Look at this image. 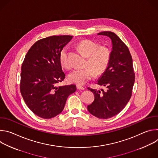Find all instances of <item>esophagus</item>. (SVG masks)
<instances>
[{
  "label": "esophagus",
  "instance_id": "esophagus-1",
  "mask_svg": "<svg viewBox=\"0 0 158 158\" xmlns=\"http://www.w3.org/2000/svg\"><path fill=\"white\" fill-rule=\"evenodd\" d=\"M77 89H79V90H84L85 89V87H82V86H81L80 85H77Z\"/></svg>",
  "mask_w": 158,
  "mask_h": 158
}]
</instances>
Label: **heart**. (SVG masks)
<instances>
[{"label": "heart", "instance_id": "obj_1", "mask_svg": "<svg viewBox=\"0 0 158 158\" xmlns=\"http://www.w3.org/2000/svg\"><path fill=\"white\" fill-rule=\"evenodd\" d=\"M77 48L85 56L87 57V65L89 66L84 69L73 70L69 74L68 79L72 83L81 85L92 79L95 76V73L99 75L105 71L109 63L110 52L107 47L99 46L98 43L90 39L79 42ZM68 54V48L65 47L59 54L60 64L65 69H69L71 66Z\"/></svg>", "mask_w": 158, "mask_h": 158}]
</instances>
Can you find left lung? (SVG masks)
<instances>
[{
  "label": "left lung",
  "mask_w": 158,
  "mask_h": 158,
  "mask_svg": "<svg viewBox=\"0 0 158 158\" xmlns=\"http://www.w3.org/2000/svg\"><path fill=\"white\" fill-rule=\"evenodd\" d=\"M98 35L110 39L112 51L107 69L98 80V84L106 87V90L87 88L94 94V101L87 106V110L99 119H108L119 113L129 102L135 74L131 55L121 39L110 31Z\"/></svg>",
  "instance_id": "8db88e82"
}]
</instances>
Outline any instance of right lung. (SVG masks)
Instances as JSON below:
<instances>
[{
    "mask_svg": "<svg viewBox=\"0 0 158 158\" xmlns=\"http://www.w3.org/2000/svg\"><path fill=\"white\" fill-rule=\"evenodd\" d=\"M71 35L51 36L37 41L22 63L20 93L26 105L37 116L52 118L63 110L68 96L76 91L74 84L57 86L65 78L59 54Z\"/></svg>",
    "mask_w": 158,
    "mask_h": 158,
    "instance_id": "add662e5",
    "label": "right lung"
}]
</instances>
